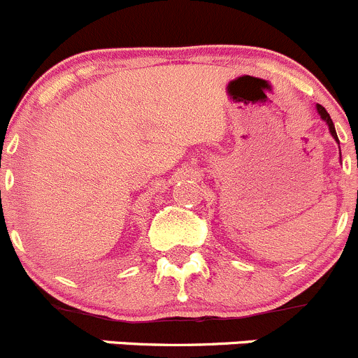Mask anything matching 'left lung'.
Masks as SVG:
<instances>
[{
  "label": "left lung",
  "mask_w": 358,
  "mask_h": 358,
  "mask_svg": "<svg viewBox=\"0 0 358 358\" xmlns=\"http://www.w3.org/2000/svg\"><path fill=\"white\" fill-rule=\"evenodd\" d=\"M317 111H318V115H320V118L324 120L325 123H327V127H329V132H331V136L334 137L336 139V143L339 144V139H338V134H336V129H334V123H332V120H331V116H329V113L325 111V108L324 106H320V104H317Z\"/></svg>",
  "instance_id": "left-lung-1"
}]
</instances>
